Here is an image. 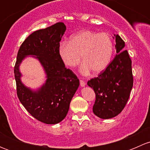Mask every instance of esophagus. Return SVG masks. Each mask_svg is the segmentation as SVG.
<instances>
[{"label":"esophagus","instance_id":"1","mask_svg":"<svg viewBox=\"0 0 150 150\" xmlns=\"http://www.w3.org/2000/svg\"><path fill=\"white\" fill-rule=\"evenodd\" d=\"M80 84H81V86L83 87V86H86V82L84 81H83V80H81L80 81Z\"/></svg>","mask_w":150,"mask_h":150}]
</instances>
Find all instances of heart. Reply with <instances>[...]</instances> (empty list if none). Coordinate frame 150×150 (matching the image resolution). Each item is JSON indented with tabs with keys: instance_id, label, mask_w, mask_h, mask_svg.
<instances>
[{
	"instance_id": "heart-1",
	"label": "heart",
	"mask_w": 150,
	"mask_h": 150,
	"mask_svg": "<svg viewBox=\"0 0 150 150\" xmlns=\"http://www.w3.org/2000/svg\"><path fill=\"white\" fill-rule=\"evenodd\" d=\"M114 51L111 37L107 33L83 30L70 37L69 43L63 41L59 47L62 61L69 67H75L83 62L82 72L88 74L104 71L110 64Z\"/></svg>"
}]
</instances>
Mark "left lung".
<instances>
[{
	"label": "left lung",
	"mask_w": 150,
	"mask_h": 150,
	"mask_svg": "<svg viewBox=\"0 0 150 150\" xmlns=\"http://www.w3.org/2000/svg\"><path fill=\"white\" fill-rule=\"evenodd\" d=\"M115 37L117 55L105 70L87 83L96 94L93 113L102 119L112 118L121 112L134 83L131 59L128 51L124 50L125 42L118 35Z\"/></svg>",
	"instance_id": "left-lung-1"
}]
</instances>
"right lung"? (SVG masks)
<instances>
[{"label": "right lung", "mask_w": 150, "mask_h": 150, "mask_svg": "<svg viewBox=\"0 0 150 150\" xmlns=\"http://www.w3.org/2000/svg\"><path fill=\"white\" fill-rule=\"evenodd\" d=\"M65 30L63 22H57L33 32L21 45L15 63L13 72L19 101L33 117L46 124H57L66 117L79 86V79L67 69L59 54V42ZM28 55L36 56L47 75L46 83L37 92L25 87L20 81L19 64Z\"/></svg>", "instance_id": "obj_1"}]
</instances>
